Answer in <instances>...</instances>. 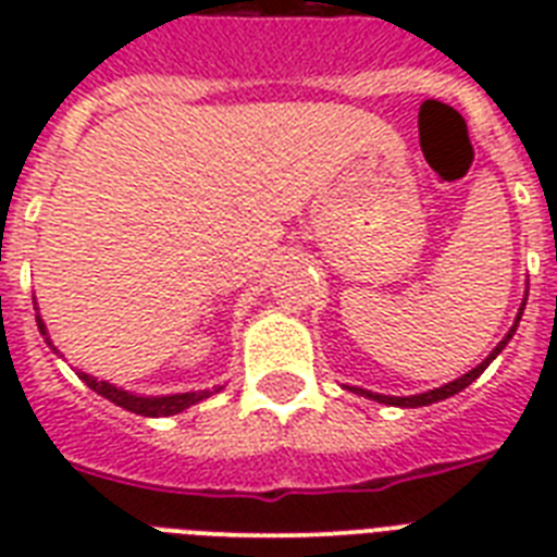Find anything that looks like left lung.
Instances as JSON below:
<instances>
[{
  "label": "left lung",
  "instance_id": "8db88e82",
  "mask_svg": "<svg viewBox=\"0 0 557 557\" xmlns=\"http://www.w3.org/2000/svg\"><path fill=\"white\" fill-rule=\"evenodd\" d=\"M523 306H527V304H523ZM520 314H523V312H518V321H515V326H511V330H509V335H506V338H503L500 344H497V347H494V352H492V356H488V358H485L483 364H480V367H474V370H471V372H466V375H462V379L450 381V384H445V387L428 389V393H419V396H407V398H396V396H379V393H370V389H356V393H361V396H367V398H375V401H381V405H398V407H424V405H433V401H442V398L454 396V393H459V389H466L468 384H471V381H474V379H480V372H483L485 367L492 364L494 358L500 356V349L506 347V344H509V341H511V335H515V330H518V323H520Z\"/></svg>",
  "mask_w": 557,
  "mask_h": 557
}]
</instances>
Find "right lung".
Returning a JSON list of instances; mask_svg holds the SVG:
<instances>
[{"label":"right lung","mask_w":557,"mask_h":557,"mask_svg":"<svg viewBox=\"0 0 557 557\" xmlns=\"http://www.w3.org/2000/svg\"><path fill=\"white\" fill-rule=\"evenodd\" d=\"M37 326L39 332L46 335V323L39 321L37 318ZM81 379L89 384L98 396L109 398L112 405L124 407V410H129V413H138V416H173V413H182L185 407L196 405V401H201V398L210 396V389H196V393H178V396H133V393H126V389H117L112 387V384H107V381H98L91 379V375H86V372H81Z\"/></svg>","instance_id":"obj_1"}]
</instances>
